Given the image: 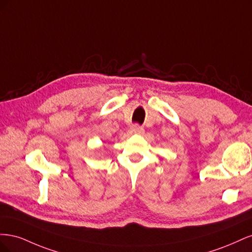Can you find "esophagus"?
<instances>
[{"label": "esophagus", "instance_id": "1", "mask_svg": "<svg viewBox=\"0 0 252 252\" xmlns=\"http://www.w3.org/2000/svg\"><path fill=\"white\" fill-rule=\"evenodd\" d=\"M131 131L134 133H141L143 132V127L140 126L139 124H133L131 126Z\"/></svg>", "mask_w": 252, "mask_h": 252}]
</instances>
